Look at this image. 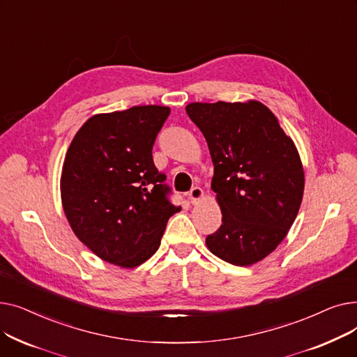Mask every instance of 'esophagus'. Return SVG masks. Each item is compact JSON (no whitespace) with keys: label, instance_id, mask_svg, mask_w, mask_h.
<instances>
[{"label":"esophagus","instance_id":"esophagus-1","mask_svg":"<svg viewBox=\"0 0 357 357\" xmlns=\"http://www.w3.org/2000/svg\"><path fill=\"white\" fill-rule=\"evenodd\" d=\"M188 197H190V199H191L192 204H197L199 199L204 198V191H202V188H199V186H195V188H192V190L190 191Z\"/></svg>","mask_w":357,"mask_h":357}]
</instances>
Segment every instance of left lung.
Segmentation results:
<instances>
[{
	"instance_id": "8db88e82",
	"label": "left lung",
	"mask_w": 357,
	"mask_h": 357,
	"mask_svg": "<svg viewBox=\"0 0 357 357\" xmlns=\"http://www.w3.org/2000/svg\"><path fill=\"white\" fill-rule=\"evenodd\" d=\"M185 109L207 140L222 214L207 248L236 266L257 264L287 237L301 207L305 178L298 149L260 101L191 102Z\"/></svg>"
}]
</instances>
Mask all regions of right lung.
I'll use <instances>...</instances> for the list:
<instances>
[{"instance_id": "obj_1", "label": "right lung", "mask_w": 357, "mask_h": 357, "mask_svg": "<svg viewBox=\"0 0 357 357\" xmlns=\"http://www.w3.org/2000/svg\"><path fill=\"white\" fill-rule=\"evenodd\" d=\"M171 108L137 105L96 114L72 139L61 175L69 226L101 260L133 269L160 246L167 220L181 207L153 163L155 139Z\"/></svg>"}]
</instances>
